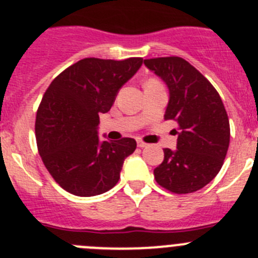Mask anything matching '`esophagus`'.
Listing matches in <instances>:
<instances>
[{
  "label": "esophagus",
  "instance_id": "obj_1",
  "mask_svg": "<svg viewBox=\"0 0 258 258\" xmlns=\"http://www.w3.org/2000/svg\"><path fill=\"white\" fill-rule=\"evenodd\" d=\"M138 147H139V148H144V147H147V143H144V142H143V140H138Z\"/></svg>",
  "mask_w": 258,
  "mask_h": 258
}]
</instances>
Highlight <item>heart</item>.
I'll return each mask as SVG.
<instances>
[{
    "label": "heart",
    "mask_w": 258,
    "mask_h": 258,
    "mask_svg": "<svg viewBox=\"0 0 258 258\" xmlns=\"http://www.w3.org/2000/svg\"><path fill=\"white\" fill-rule=\"evenodd\" d=\"M147 83H158V81L155 80V79H149V80H148Z\"/></svg>",
    "instance_id": "heart-1"
}]
</instances>
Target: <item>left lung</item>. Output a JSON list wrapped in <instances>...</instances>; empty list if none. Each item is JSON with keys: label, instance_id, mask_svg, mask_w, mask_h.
Masks as SVG:
<instances>
[{"label": "left lung", "instance_id": "obj_1", "mask_svg": "<svg viewBox=\"0 0 258 258\" xmlns=\"http://www.w3.org/2000/svg\"><path fill=\"white\" fill-rule=\"evenodd\" d=\"M169 89L165 120L178 124L177 150L165 148L154 169L158 184L175 195L207 185L223 165L229 145V120L215 86L178 56L144 60Z\"/></svg>", "mask_w": 258, "mask_h": 258}]
</instances>
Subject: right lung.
Returning a JSON list of instances; mask_svg holds the SVG:
<instances>
[{"instance_id": "add662e5", "label": "right lung", "mask_w": 258, "mask_h": 258, "mask_svg": "<svg viewBox=\"0 0 258 258\" xmlns=\"http://www.w3.org/2000/svg\"><path fill=\"white\" fill-rule=\"evenodd\" d=\"M142 57H86L58 74L43 94L35 135L46 169L62 189L79 197L108 192L118 183L133 138L100 143L99 114L108 113L119 89L142 66Z\"/></svg>"}]
</instances>
